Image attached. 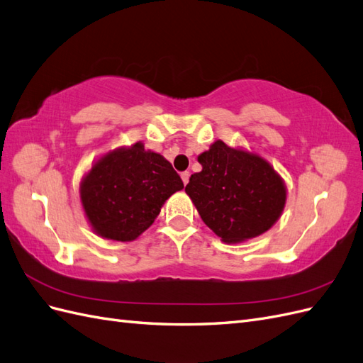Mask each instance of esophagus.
<instances>
[{
  "label": "esophagus",
  "mask_w": 363,
  "mask_h": 363,
  "mask_svg": "<svg viewBox=\"0 0 363 363\" xmlns=\"http://www.w3.org/2000/svg\"><path fill=\"white\" fill-rule=\"evenodd\" d=\"M181 178H182L184 185H187V184H189V179H190V172H182V173H181Z\"/></svg>",
  "instance_id": "34e87169"
}]
</instances>
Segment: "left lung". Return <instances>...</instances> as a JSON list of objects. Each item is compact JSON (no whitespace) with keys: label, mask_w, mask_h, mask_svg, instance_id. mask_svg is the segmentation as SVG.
Returning a JSON list of instances; mask_svg holds the SVG:
<instances>
[{"label":"left lung","mask_w":363,"mask_h":363,"mask_svg":"<svg viewBox=\"0 0 363 363\" xmlns=\"http://www.w3.org/2000/svg\"><path fill=\"white\" fill-rule=\"evenodd\" d=\"M198 161L202 170L191 174L185 191L205 225L225 243L252 239L278 220L286 187L262 157L219 140Z\"/></svg>","instance_id":"left-lung-1"}]
</instances>
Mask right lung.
Instances as JSON below:
<instances>
[{
  "label": "right lung",
  "mask_w": 363,
  "mask_h": 363,
  "mask_svg": "<svg viewBox=\"0 0 363 363\" xmlns=\"http://www.w3.org/2000/svg\"><path fill=\"white\" fill-rule=\"evenodd\" d=\"M184 189L181 176L143 143L100 158L80 185V199L103 239L130 242L157 219L162 203Z\"/></svg>",
  "instance_id": "obj_1"
}]
</instances>
